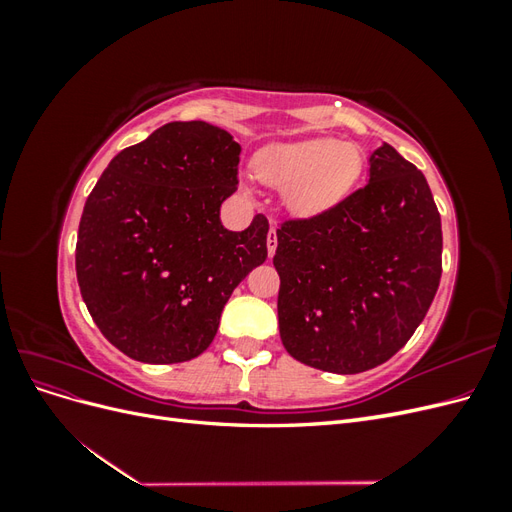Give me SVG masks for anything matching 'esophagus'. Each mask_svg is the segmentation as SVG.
I'll return each mask as SVG.
<instances>
[{
	"label": "esophagus",
	"instance_id": "obj_1",
	"mask_svg": "<svg viewBox=\"0 0 512 512\" xmlns=\"http://www.w3.org/2000/svg\"><path fill=\"white\" fill-rule=\"evenodd\" d=\"M275 250H277V232H275V226H271L269 235H267V252H269V256H273Z\"/></svg>",
	"mask_w": 512,
	"mask_h": 512
}]
</instances>
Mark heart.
Segmentation results:
<instances>
[{"label":"heart","instance_id":"heart-1","mask_svg":"<svg viewBox=\"0 0 512 512\" xmlns=\"http://www.w3.org/2000/svg\"><path fill=\"white\" fill-rule=\"evenodd\" d=\"M254 170L260 181L284 190L286 209L297 218H318L352 192L363 173L359 149L335 138H307L262 149Z\"/></svg>","mask_w":512,"mask_h":512}]
</instances>
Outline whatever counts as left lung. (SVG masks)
I'll return each instance as SVG.
<instances>
[{
	"label": "left lung",
	"mask_w": 512,
	"mask_h": 512,
	"mask_svg": "<svg viewBox=\"0 0 512 512\" xmlns=\"http://www.w3.org/2000/svg\"><path fill=\"white\" fill-rule=\"evenodd\" d=\"M273 265L290 356L331 374L389 361L423 322L442 275V224L425 175L382 143L361 190L277 228Z\"/></svg>",
	"instance_id": "8db88e82"
}]
</instances>
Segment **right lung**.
<instances>
[{
    "label": "right lung",
    "mask_w": 512,
    "mask_h": 512,
    "mask_svg": "<svg viewBox=\"0 0 512 512\" xmlns=\"http://www.w3.org/2000/svg\"><path fill=\"white\" fill-rule=\"evenodd\" d=\"M241 147L207 121H173L126 147L91 190L76 277L102 335L130 359L170 365L203 354L245 275L267 260L269 222L224 228Z\"/></svg>",
    "instance_id": "add662e5"
}]
</instances>
